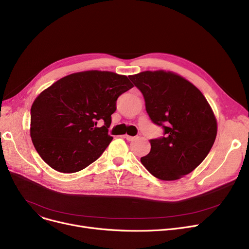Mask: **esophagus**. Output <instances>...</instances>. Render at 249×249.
I'll use <instances>...</instances> for the list:
<instances>
[{
	"label": "esophagus",
	"instance_id": "1",
	"mask_svg": "<svg viewBox=\"0 0 249 249\" xmlns=\"http://www.w3.org/2000/svg\"><path fill=\"white\" fill-rule=\"evenodd\" d=\"M124 138H126L128 141H133V140H135L137 137H136V136H130V135H124Z\"/></svg>",
	"mask_w": 249,
	"mask_h": 249
}]
</instances>
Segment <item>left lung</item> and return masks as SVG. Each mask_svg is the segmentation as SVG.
Returning <instances> with one entry per match:
<instances>
[{
  "label": "left lung",
  "instance_id": "8db88e82",
  "mask_svg": "<svg viewBox=\"0 0 249 249\" xmlns=\"http://www.w3.org/2000/svg\"><path fill=\"white\" fill-rule=\"evenodd\" d=\"M129 78L144 97L151 121L163 129V136L150 140V152L141 163L162 180L190 174L206 159L217 135L210 105L193 84L171 71H143Z\"/></svg>",
  "mask_w": 249,
  "mask_h": 249
}]
</instances>
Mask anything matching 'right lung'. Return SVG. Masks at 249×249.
Instances as JSON below:
<instances>
[{
	"instance_id": "1",
	"label": "right lung",
	"mask_w": 249,
	"mask_h": 249,
	"mask_svg": "<svg viewBox=\"0 0 249 249\" xmlns=\"http://www.w3.org/2000/svg\"><path fill=\"white\" fill-rule=\"evenodd\" d=\"M133 85L126 75L89 71L60 78L31 107L30 135L41 159L64 174L82 171L110 144L116 102ZM98 122L104 125L98 127Z\"/></svg>"
}]
</instances>
